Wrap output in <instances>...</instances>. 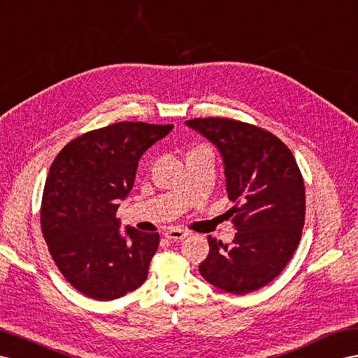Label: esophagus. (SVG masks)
<instances>
[{"instance_id": "esophagus-1", "label": "esophagus", "mask_w": 358, "mask_h": 358, "mask_svg": "<svg viewBox=\"0 0 358 358\" xmlns=\"http://www.w3.org/2000/svg\"><path fill=\"white\" fill-rule=\"evenodd\" d=\"M187 236H189V233L185 231V230H181V228H169V230L164 231V237H166L168 241H172V242L186 239Z\"/></svg>"}]
</instances>
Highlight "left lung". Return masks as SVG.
I'll list each match as a JSON object with an SVG mask.
<instances>
[{
    "label": "left lung",
    "mask_w": 358,
    "mask_h": 358,
    "mask_svg": "<svg viewBox=\"0 0 358 358\" xmlns=\"http://www.w3.org/2000/svg\"><path fill=\"white\" fill-rule=\"evenodd\" d=\"M189 127L221 151L236 228L225 245L208 236L199 264L203 278L225 292L245 295L275 280L296 251L306 221V187L292 151L257 125L227 117H195Z\"/></svg>",
    "instance_id": "left-lung-1"
}]
</instances>
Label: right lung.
<instances>
[{
	"mask_svg": "<svg viewBox=\"0 0 358 358\" xmlns=\"http://www.w3.org/2000/svg\"><path fill=\"white\" fill-rule=\"evenodd\" d=\"M172 127L116 122L76 137L54 159L41 228L56 266L83 295L112 301L148 277L160 236L133 227L122 234L117 203L130 194L142 154Z\"/></svg>",
	"mask_w": 358,
	"mask_h": 358,
	"instance_id": "right-lung-1",
	"label": "right lung"
}]
</instances>
